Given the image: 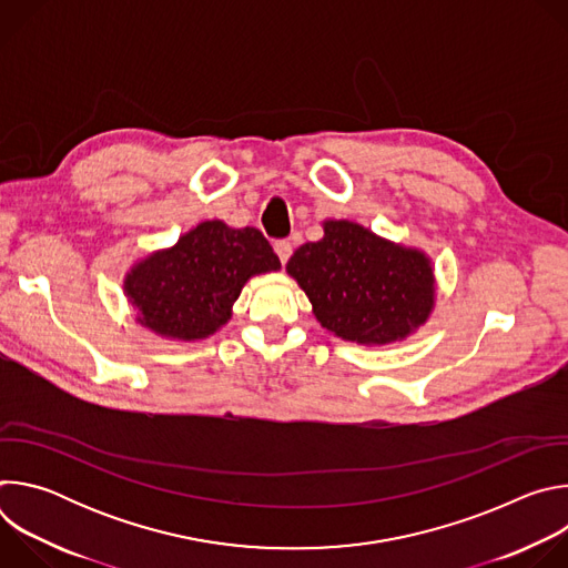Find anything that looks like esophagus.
Segmentation results:
<instances>
[{
  "label": "esophagus",
  "mask_w": 568,
  "mask_h": 568,
  "mask_svg": "<svg viewBox=\"0 0 568 568\" xmlns=\"http://www.w3.org/2000/svg\"><path fill=\"white\" fill-rule=\"evenodd\" d=\"M274 250H276V254H278L281 265H285V263L290 261V256H292V242H290V240H276V242H274Z\"/></svg>",
  "instance_id": "1"
}]
</instances>
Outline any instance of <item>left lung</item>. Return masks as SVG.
Segmentation results:
<instances>
[{"instance_id":"1","label":"left lung","mask_w":568,"mask_h":568,"mask_svg":"<svg viewBox=\"0 0 568 568\" xmlns=\"http://www.w3.org/2000/svg\"><path fill=\"white\" fill-rule=\"evenodd\" d=\"M323 229L326 235L305 242L287 263L323 328L348 342L388 344L423 326L434 305L425 254L355 222H326Z\"/></svg>"}]
</instances>
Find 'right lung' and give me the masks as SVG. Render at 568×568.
Returning a JSON list of instances; mask_svg holds the SVG:
<instances>
[{
    "label": "right lung",
    "mask_w": 568,
    "mask_h": 568,
    "mask_svg": "<svg viewBox=\"0 0 568 568\" xmlns=\"http://www.w3.org/2000/svg\"><path fill=\"white\" fill-rule=\"evenodd\" d=\"M278 267V256L258 229H229L211 220L182 235L173 250L139 263L125 292L143 326L191 342L224 326L250 276Z\"/></svg>",
    "instance_id": "obj_1"
}]
</instances>
